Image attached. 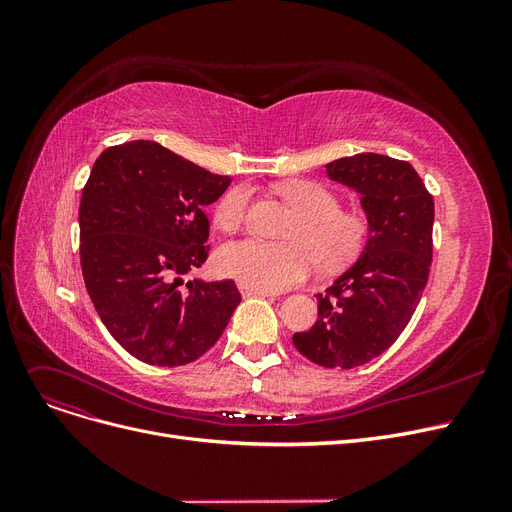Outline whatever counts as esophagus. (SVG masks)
Segmentation results:
<instances>
[{
  "instance_id": "1",
  "label": "esophagus",
  "mask_w": 512,
  "mask_h": 512,
  "mask_svg": "<svg viewBox=\"0 0 512 512\" xmlns=\"http://www.w3.org/2000/svg\"><path fill=\"white\" fill-rule=\"evenodd\" d=\"M238 290L242 297H267V299H276L274 292H267V290H259L255 286H249V284H238Z\"/></svg>"
}]
</instances>
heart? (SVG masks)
Returning a JSON list of instances; mask_svg holds the SVG:
<instances>
[{"label": "heart", "instance_id": "heart-1", "mask_svg": "<svg viewBox=\"0 0 512 512\" xmlns=\"http://www.w3.org/2000/svg\"><path fill=\"white\" fill-rule=\"evenodd\" d=\"M280 197L299 215L288 232V245H270L257 238L234 240L215 257L218 270L242 284L280 292L303 284L319 261L338 270L357 259L369 236V222L361 211L340 209L338 197L326 186L309 180H290L278 186ZM249 191L238 186L215 207V226L234 232L245 220Z\"/></svg>", "mask_w": 512, "mask_h": 512}]
</instances>
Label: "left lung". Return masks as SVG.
Returning a JSON list of instances; mask_svg holds the SVG:
<instances>
[{
	"mask_svg": "<svg viewBox=\"0 0 512 512\" xmlns=\"http://www.w3.org/2000/svg\"><path fill=\"white\" fill-rule=\"evenodd\" d=\"M328 178L361 195L369 236L359 259L317 294V321L292 336L309 361L353 369L380 357L407 328L432 265L434 199L409 161L340 157Z\"/></svg>",
	"mask_w": 512,
	"mask_h": 512,
	"instance_id": "obj_1",
	"label": "left lung"
}]
</instances>
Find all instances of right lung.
Instances as JSON below:
<instances>
[{
    "mask_svg": "<svg viewBox=\"0 0 512 512\" xmlns=\"http://www.w3.org/2000/svg\"><path fill=\"white\" fill-rule=\"evenodd\" d=\"M228 184L153 141L110 147L93 164L78 209L80 267L103 326L143 363L199 359L240 303L232 280H182L207 259L203 207Z\"/></svg>",
    "mask_w": 512,
    "mask_h": 512,
    "instance_id": "1",
    "label": "right lung"
}]
</instances>
